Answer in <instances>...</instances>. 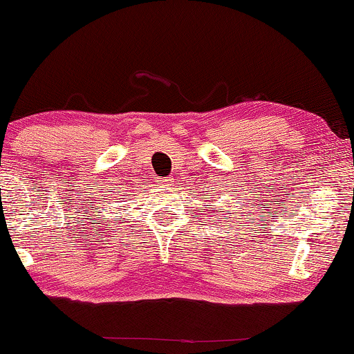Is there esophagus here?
Instances as JSON below:
<instances>
[{
	"instance_id": "1",
	"label": "esophagus",
	"mask_w": 354,
	"mask_h": 354,
	"mask_svg": "<svg viewBox=\"0 0 354 354\" xmlns=\"http://www.w3.org/2000/svg\"><path fill=\"white\" fill-rule=\"evenodd\" d=\"M159 185H162V187L172 185V178H161V180H159Z\"/></svg>"
}]
</instances>
